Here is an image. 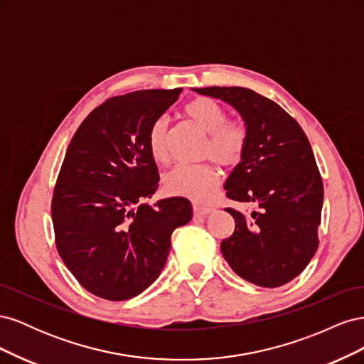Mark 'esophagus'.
Segmentation results:
<instances>
[{"instance_id":"esophagus-1","label":"esophagus","mask_w":364,"mask_h":364,"mask_svg":"<svg viewBox=\"0 0 364 364\" xmlns=\"http://www.w3.org/2000/svg\"><path fill=\"white\" fill-rule=\"evenodd\" d=\"M193 211H194L196 217H203V215H208L209 213H213V208H205V206L194 205L193 206Z\"/></svg>"}]
</instances>
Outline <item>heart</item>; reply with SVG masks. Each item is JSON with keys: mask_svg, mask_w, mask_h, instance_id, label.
<instances>
[{"mask_svg": "<svg viewBox=\"0 0 364 364\" xmlns=\"http://www.w3.org/2000/svg\"><path fill=\"white\" fill-rule=\"evenodd\" d=\"M185 114L208 134L203 149L205 158H213L218 164L232 167L243 159L247 147V127L241 121L226 119V111L213 98L199 97L185 106ZM147 144L151 158L165 164L170 159L168 121L159 117L153 121ZM220 183V173L213 164H179L164 178L165 191L182 196L197 203L213 199Z\"/></svg>", "mask_w": 364, "mask_h": 364, "instance_id": "1", "label": "heart"}]
</instances>
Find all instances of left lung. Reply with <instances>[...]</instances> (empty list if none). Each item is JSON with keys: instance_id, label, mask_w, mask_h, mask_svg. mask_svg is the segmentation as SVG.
Wrapping results in <instances>:
<instances>
[{"instance_id": "obj_1", "label": "left lung", "mask_w": 364, "mask_h": 364, "mask_svg": "<svg viewBox=\"0 0 364 364\" xmlns=\"http://www.w3.org/2000/svg\"><path fill=\"white\" fill-rule=\"evenodd\" d=\"M193 91L232 106L249 135L225 190L229 199L257 209L245 214L226 208L235 229L220 249L238 277L259 287H281L308 266L318 246L323 183L310 141L278 103L247 87Z\"/></svg>"}]
</instances>
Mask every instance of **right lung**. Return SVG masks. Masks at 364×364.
<instances>
[{"mask_svg": "<svg viewBox=\"0 0 364 364\" xmlns=\"http://www.w3.org/2000/svg\"><path fill=\"white\" fill-rule=\"evenodd\" d=\"M182 87L112 97L74 134L54 186L51 218L65 266L90 293L127 301L158 279L176 228L193 217L190 200L144 203L159 173L147 135Z\"/></svg>", "mask_w": 364, "mask_h": 364, "instance_id": "right-lung-1", "label": "right lung"}]
</instances>
